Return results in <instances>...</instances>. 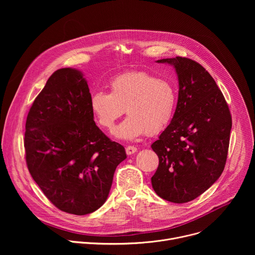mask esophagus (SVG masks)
<instances>
[{
    "label": "esophagus",
    "instance_id": "obj_1",
    "mask_svg": "<svg viewBox=\"0 0 255 255\" xmlns=\"http://www.w3.org/2000/svg\"><path fill=\"white\" fill-rule=\"evenodd\" d=\"M136 151H137V148H136L135 146H131V145H130V146H127V147H126V153H127L128 155L134 154Z\"/></svg>",
    "mask_w": 255,
    "mask_h": 255
}]
</instances>
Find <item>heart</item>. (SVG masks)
<instances>
[{
    "mask_svg": "<svg viewBox=\"0 0 255 255\" xmlns=\"http://www.w3.org/2000/svg\"><path fill=\"white\" fill-rule=\"evenodd\" d=\"M110 89L111 93H92L91 110L101 127L112 130L126 109L129 116L114 132L118 139L134 140L145 133L157 134L174 115L177 94L167 80L144 71L130 72L115 78Z\"/></svg>",
    "mask_w": 255,
    "mask_h": 255,
    "instance_id": "heart-1",
    "label": "heart"
}]
</instances>
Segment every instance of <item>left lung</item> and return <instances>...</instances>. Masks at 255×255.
Segmentation results:
<instances>
[{
    "mask_svg": "<svg viewBox=\"0 0 255 255\" xmlns=\"http://www.w3.org/2000/svg\"><path fill=\"white\" fill-rule=\"evenodd\" d=\"M156 62L174 67L178 98L171 122L151 145L159 159L151 184L160 198L183 204L223 172L232 119L222 92L200 63L180 56Z\"/></svg>",
    "mask_w": 255,
    "mask_h": 255,
    "instance_id": "left-lung-1",
    "label": "left lung"
}]
</instances>
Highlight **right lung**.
Segmentation results:
<instances>
[{
    "label": "right lung",
    "instance_id": "add662e5",
    "mask_svg": "<svg viewBox=\"0 0 255 255\" xmlns=\"http://www.w3.org/2000/svg\"><path fill=\"white\" fill-rule=\"evenodd\" d=\"M90 100L83 72L60 68L33 102L25 126L31 176L56 208L75 215L104 205L116 167L127 157L96 125Z\"/></svg>",
    "mask_w": 255,
    "mask_h": 255
}]
</instances>
